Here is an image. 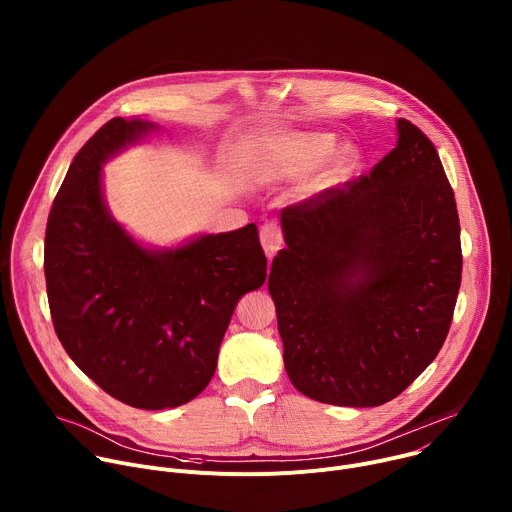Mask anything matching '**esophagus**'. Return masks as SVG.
Here are the masks:
<instances>
[{
    "label": "esophagus",
    "mask_w": 512,
    "mask_h": 512,
    "mask_svg": "<svg viewBox=\"0 0 512 512\" xmlns=\"http://www.w3.org/2000/svg\"><path fill=\"white\" fill-rule=\"evenodd\" d=\"M259 239H261V245H263V251L265 255L271 259L283 245V233L279 229V225L275 223H269V225H263L261 227V233H259Z\"/></svg>",
    "instance_id": "esophagus-1"
}]
</instances>
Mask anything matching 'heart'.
<instances>
[{"mask_svg":"<svg viewBox=\"0 0 512 512\" xmlns=\"http://www.w3.org/2000/svg\"><path fill=\"white\" fill-rule=\"evenodd\" d=\"M336 148V139L330 133L318 131H285L277 133L261 143L255 156L251 176L259 184H277L294 180L314 166H318ZM354 168V156L342 150L330 164H326L306 186L310 194H318L326 188L342 182Z\"/></svg>","mask_w":512,"mask_h":512,"instance_id":"b5f03b06","label":"heart"}]
</instances>
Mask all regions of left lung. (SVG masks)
<instances>
[{
	"instance_id": "obj_1",
	"label": "left lung",
	"mask_w": 512,
	"mask_h": 512,
	"mask_svg": "<svg viewBox=\"0 0 512 512\" xmlns=\"http://www.w3.org/2000/svg\"><path fill=\"white\" fill-rule=\"evenodd\" d=\"M369 176L281 210L269 271L289 381L306 397L377 407L442 350L462 281L460 218L435 145L397 121Z\"/></svg>"
}]
</instances>
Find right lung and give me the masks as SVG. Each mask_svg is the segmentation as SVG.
Segmentation results:
<instances>
[{
	"instance_id": "right-lung-1",
	"label": "right lung",
	"mask_w": 512,
	"mask_h": 512,
	"mask_svg": "<svg viewBox=\"0 0 512 512\" xmlns=\"http://www.w3.org/2000/svg\"><path fill=\"white\" fill-rule=\"evenodd\" d=\"M154 123L115 117L72 160L52 202L44 275L56 336L105 393L137 409L194 399L216 371L237 302L265 283L251 223L176 249H145L103 200L101 164Z\"/></svg>"
}]
</instances>
